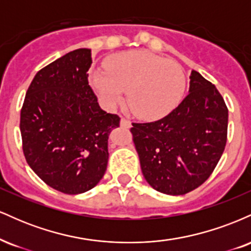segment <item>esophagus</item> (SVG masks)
Masks as SVG:
<instances>
[{"mask_svg":"<svg viewBox=\"0 0 251 251\" xmlns=\"http://www.w3.org/2000/svg\"><path fill=\"white\" fill-rule=\"evenodd\" d=\"M120 125H122V127H125V128H129L131 127V122L127 119H125V118H122V120H120Z\"/></svg>","mask_w":251,"mask_h":251,"instance_id":"34e87169","label":"esophagus"}]
</instances>
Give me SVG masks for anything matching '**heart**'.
<instances>
[{
	"instance_id": "1",
	"label": "heart",
	"mask_w": 251,
	"mask_h": 251,
	"mask_svg": "<svg viewBox=\"0 0 251 251\" xmlns=\"http://www.w3.org/2000/svg\"><path fill=\"white\" fill-rule=\"evenodd\" d=\"M91 83L103 105L112 108L125 99L142 119H158L178 106L186 86L183 68L146 50L118 54L107 68L91 73Z\"/></svg>"
}]
</instances>
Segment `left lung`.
Masks as SVG:
<instances>
[{
    "label": "left lung",
    "mask_w": 251,
    "mask_h": 251,
    "mask_svg": "<svg viewBox=\"0 0 251 251\" xmlns=\"http://www.w3.org/2000/svg\"><path fill=\"white\" fill-rule=\"evenodd\" d=\"M131 128L143 175L165 195H185L201 185L226 144L227 107L221 93L198 72L189 94L168 116Z\"/></svg>",
    "instance_id": "8db88e82"
}]
</instances>
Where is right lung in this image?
<instances>
[{"mask_svg": "<svg viewBox=\"0 0 251 251\" xmlns=\"http://www.w3.org/2000/svg\"><path fill=\"white\" fill-rule=\"evenodd\" d=\"M92 53L70 51L40 70L21 109L22 149L35 174L67 195L93 189L105 175L108 135L120 118L100 108L87 72Z\"/></svg>", "mask_w": 251, "mask_h": 251, "instance_id": "1", "label": "right lung"}]
</instances>
